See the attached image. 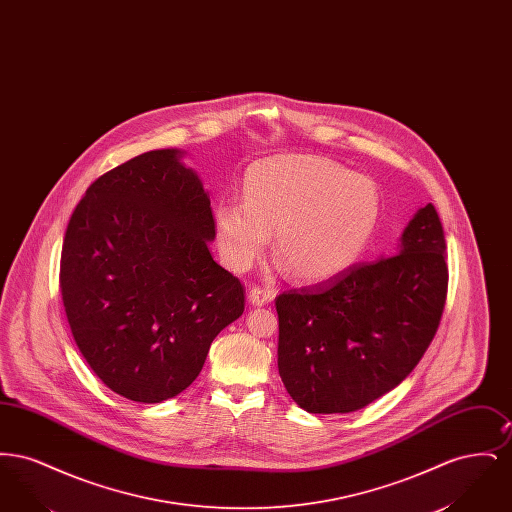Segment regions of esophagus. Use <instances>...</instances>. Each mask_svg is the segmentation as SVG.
I'll return each instance as SVG.
<instances>
[{
  "instance_id": "34e87169",
  "label": "esophagus",
  "mask_w": 512,
  "mask_h": 512,
  "mask_svg": "<svg viewBox=\"0 0 512 512\" xmlns=\"http://www.w3.org/2000/svg\"><path fill=\"white\" fill-rule=\"evenodd\" d=\"M272 297H274V292L267 290V288H261V286H255V288H251L249 293H247L249 303H251V305H257V307L267 305V303L272 301Z\"/></svg>"
}]
</instances>
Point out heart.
Wrapping results in <instances>:
<instances>
[{
  "label": "heart",
  "mask_w": 512,
  "mask_h": 512,
  "mask_svg": "<svg viewBox=\"0 0 512 512\" xmlns=\"http://www.w3.org/2000/svg\"><path fill=\"white\" fill-rule=\"evenodd\" d=\"M380 211L378 186L365 174L318 155H278L245 172L244 201L220 199L213 224L228 267H251L274 232V251L293 274L320 282L363 255Z\"/></svg>",
  "instance_id": "obj_1"
}]
</instances>
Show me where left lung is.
Here are the masks:
<instances>
[{"instance_id": "left-lung-1", "label": "left lung", "mask_w": 512, "mask_h": 512, "mask_svg": "<svg viewBox=\"0 0 512 512\" xmlns=\"http://www.w3.org/2000/svg\"><path fill=\"white\" fill-rule=\"evenodd\" d=\"M445 236L432 203L399 255L280 293L278 372L307 413L359 411L399 386L438 332L447 297Z\"/></svg>"}]
</instances>
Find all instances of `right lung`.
I'll return each instance as SVG.
<instances>
[{"label": "right lung", "instance_id": "right-lung-1", "mask_svg": "<svg viewBox=\"0 0 512 512\" xmlns=\"http://www.w3.org/2000/svg\"><path fill=\"white\" fill-rule=\"evenodd\" d=\"M182 155L147 151L99 176L61 251V295L82 357L138 403L186 390L220 330L244 313L242 282L209 251V195Z\"/></svg>", "mask_w": 512, "mask_h": 512}]
</instances>
